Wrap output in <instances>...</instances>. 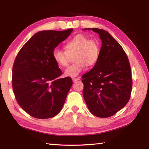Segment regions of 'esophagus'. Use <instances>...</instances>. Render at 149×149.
Segmentation results:
<instances>
[{
    "instance_id": "34e87169",
    "label": "esophagus",
    "mask_w": 149,
    "mask_h": 149,
    "mask_svg": "<svg viewBox=\"0 0 149 149\" xmlns=\"http://www.w3.org/2000/svg\"><path fill=\"white\" fill-rule=\"evenodd\" d=\"M72 81L74 82H75V81H77L79 79V78H77V77H72Z\"/></svg>"
}]
</instances>
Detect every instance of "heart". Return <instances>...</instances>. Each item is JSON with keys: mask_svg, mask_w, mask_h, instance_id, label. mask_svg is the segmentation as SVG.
Masks as SVG:
<instances>
[{"mask_svg": "<svg viewBox=\"0 0 149 149\" xmlns=\"http://www.w3.org/2000/svg\"><path fill=\"white\" fill-rule=\"evenodd\" d=\"M66 51L55 48L52 51V59L57 65L65 67L69 63L70 57L75 54V63L65 70V75L76 77L86 68L96 65L99 57V46L95 40L89 39L83 34L73 36L65 44Z\"/></svg>", "mask_w": 149, "mask_h": 149, "instance_id": "1", "label": "heart"}]
</instances>
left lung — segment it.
<instances>
[{
	"instance_id": "obj_1",
	"label": "left lung",
	"mask_w": 149,
	"mask_h": 149,
	"mask_svg": "<svg viewBox=\"0 0 149 149\" xmlns=\"http://www.w3.org/2000/svg\"><path fill=\"white\" fill-rule=\"evenodd\" d=\"M91 30L99 34L102 44L96 65L82 76L83 97L93 115L107 118L122 109L130 99L131 66L122 46L109 33L97 28Z\"/></svg>"
}]
</instances>
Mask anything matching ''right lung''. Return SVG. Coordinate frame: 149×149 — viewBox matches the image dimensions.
Returning a JSON list of instances; mask_svg holds the SVG:
<instances>
[{"mask_svg":"<svg viewBox=\"0 0 149 149\" xmlns=\"http://www.w3.org/2000/svg\"><path fill=\"white\" fill-rule=\"evenodd\" d=\"M42 31L22 47L13 66L12 86L19 105L31 116L50 118L60 112L72 85L52 59V51L72 32Z\"/></svg>","mask_w":149,"mask_h":149,"instance_id":"1","label":"right lung"}]
</instances>
